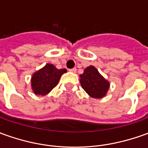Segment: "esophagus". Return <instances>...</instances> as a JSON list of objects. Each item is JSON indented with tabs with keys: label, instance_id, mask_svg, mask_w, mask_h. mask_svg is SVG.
<instances>
[{
	"label": "esophagus",
	"instance_id": "34e87169",
	"mask_svg": "<svg viewBox=\"0 0 148 148\" xmlns=\"http://www.w3.org/2000/svg\"><path fill=\"white\" fill-rule=\"evenodd\" d=\"M69 71L71 72H76V68H72V69H69Z\"/></svg>",
	"mask_w": 148,
	"mask_h": 148
}]
</instances>
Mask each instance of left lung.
<instances>
[{
    "mask_svg": "<svg viewBox=\"0 0 148 148\" xmlns=\"http://www.w3.org/2000/svg\"><path fill=\"white\" fill-rule=\"evenodd\" d=\"M80 77L81 87L91 97L102 98L106 95L110 82L100 74L95 67L89 66L85 68Z\"/></svg>",
    "mask_w": 148,
    "mask_h": 148,
    "instance_id": "1",
    "label": "left lung"
}]
</instances>
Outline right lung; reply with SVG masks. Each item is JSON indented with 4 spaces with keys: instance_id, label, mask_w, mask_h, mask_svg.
<instances>
[{
    "instance_id": "add662e5",
    "label": "right lung",
    "mask_w": 148,
    "mask_h": 148,
    "mask_svg": "<svg viewBox=\"0 0 148 148\" xmlns=\"http://www.w3.org/2000/svg\"><path fill=\"white\" fill-rule=\"evenodd\" d=\"M66 72L65 68L57 69L53 64H47L31 77L32 90L38 95H47L58 84L61 76Z\"/></svg>"
}]
</instances>
